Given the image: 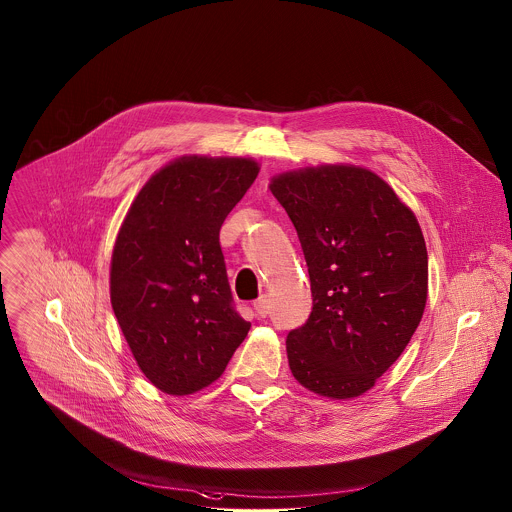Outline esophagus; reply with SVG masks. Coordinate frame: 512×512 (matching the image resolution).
Returning <instances> with one entry per match:
<instances>
[{
    "mask_svg": "<svg viewBox=\"0 0 512 512\" xmlns=\"http://www.w3.org/2000/svg\"><path fill=\"white\" fill-rule=\"evenodd\" d=\"M254 309H256V315L258 317H266L268 311H270V299L266 295H260L256 301H254Z\"/></svg>",
    "mask_w": 512,
    "mask_h": 512,
    "instance_id": "1",
    "label": "esophagus"
}]
</instances>
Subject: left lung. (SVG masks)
Returning a JSON list of instances; mask_svg holds the SVG:
<instances>
[{"label":"left lung","instance_id":"left-lung-1","mask_svg":"<svg viewBox=\"0 0 512 512\" xmlns=\"http://www.w3.org/2000/svg\"><path fill=\"white\" fill-rule=\"evenodd\" d=\"M270 191L305 256L313 307L286 339L295 380L327 398L374 386L410 343L428 299V250L414 213L355 165L284 173Z\"/></svg>","mask_w":512,"mask_h":512}]
</instances>
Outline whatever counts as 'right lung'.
I'll use <instances>...</instances> for the list:
<instances>
[{
	"label": "right lung",
	"mask_w": 512,
	"mask_h": 512,
	"mask_svg": "<svg viewBox=\"0 0 512 512\" xmlns=\"http://www.w3.org/2000/svg\"><path fill=\"white\" fill-rule=\"evenodd\" d=\"M256 175L246 157H181L151 175L118 232L112 309L138 366L167 394L215 382L248 335L219 232Z\"/></svg>",
	"instance_id": "1"
}]
</instances>
